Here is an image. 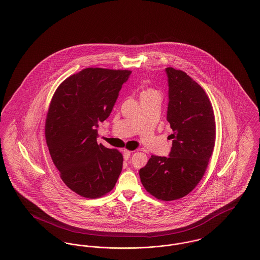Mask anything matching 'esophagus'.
<instances>
[{
    "label": "esophagus",
    "mask_w": 260,
    "mask_h": 260,
    "mask_svg": "<svg viewBox=\"0 0 260 260\" xmlns=\"http://www.w3.org/2000/svg\"><path fill=\"white\" fill-rule=\"evenodd\" d=\"M122 154H123V159H124V160H128V159H129V157H131L132 151L123 150V151H122Z\"/></svg>",
    "instance_id": "esophagus-1"
}]
</instances>
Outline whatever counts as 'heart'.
Segmentation results:
<instances>
[{"mask_svg": "<svg viewBox=\"0 0 260 260\" xmlns=\"http://www.w3.org/2000/svg\"><path fill=\"white\" fill-rule=\"evenodd\" d=\"M151 95H159V93L157 90L152 89V88H146L140 93V98L145 97V96H151Z\"/></svg>", "mask_w": 260, "mask_h": 260, "instance_id": "heart-1", "label": "heart"}]
</instances>
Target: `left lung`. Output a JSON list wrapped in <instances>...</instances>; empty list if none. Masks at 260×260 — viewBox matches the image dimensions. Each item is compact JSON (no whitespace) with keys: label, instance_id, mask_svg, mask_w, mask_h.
Segmentation results:
<instances>
[{"label":"left lung","instance_id":"left-lung-1","mask_svg":"<svg viewBox=\"0 0 260 260\" xmlns=\"http://www.w3.org/2000/svg\"><path fill=\"white\" fill-rule=\"evenodd\" d=\"M167 121L173 135L168 157L152 155L139 170L144 188L171 201L188 194L202 179L215 144L213 108L203 88L183 71L167 68Z\"/></svg>","mask_w":260,"mask_h":260}]
</instances>
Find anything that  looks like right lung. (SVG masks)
Wrapping results in <instances>:
<instances>
[{"instance_id": "add662e5", "label": "right lung", "mask_w": 260, "mask_h": 260, "mask_svg": "<svg viewBox=\"0 0 260 260\" xmlns=\"http://www.w3.org/2000/svg\"><path fill=\"white\" fill-rule=\"evenodd\" d=\"M131 74L87 68L63 80L51 100L47 146L62 182L83 198L110 192L122 172V153L98 144L96 127L110 116Z\"/></svg>"}]
</instances>
